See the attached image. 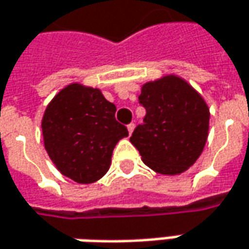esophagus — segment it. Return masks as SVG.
Segmentation results:
<instances>
[{"instance_id":"esophagus-1","label":"esophagus","mask_w":249,"mask_h":249,"mask_svg":"<svg viewBox=\"0 0 249 249\" xmlns=\"http://www.w3.org/2000/svg\"><path fill=\"white\" fill-rule=\"evenodd\" d=\"M133 129H135V124H133V123L128 124V132H129V135H131L132 132H133Z\"/></svg>"}]
</instances>
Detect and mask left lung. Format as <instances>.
<instances>
[{
    "label": "left lung",
    "mask_w": 249,
    "mask_h": 249,
    "mask_svg": "<svg viewBox=\"0 0 249 249\" xmlns=\"http://www.w3.org/2000/svg\"><path fill=\"white\" fill-rule=\"evenodd\" d=\"M139 103L146 109L131 143L147 166L160 174H180L202 154L209 133L210 111L185 80L165 76L142 87Z\"/></svg>",
    "instance_id": "obj_1"
}]
</instances>
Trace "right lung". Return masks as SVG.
<instances>
[{
    "label": "right lung",
    "instance_id": "right-lung-1",
    "mask_svg": "<svg viewBox=\"0 0 249 249\" xmlns=\"http://www.w3.org/2000/svg\"><path fill=\"white\" fill-rule=\"evenodd\" d=\"M98 89L71 84L49 103L42 120L46 151L64 176L80 184L102 178L126 126Z\"/></svg>",
    "mask_w": 249,
    "mask_h": 249
}]
</instances>
